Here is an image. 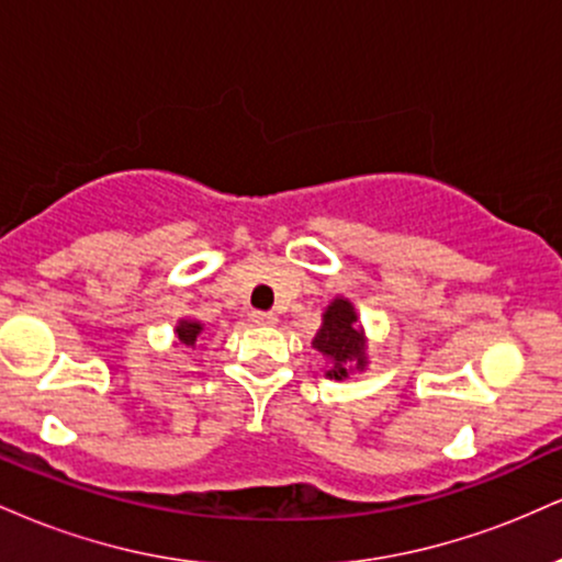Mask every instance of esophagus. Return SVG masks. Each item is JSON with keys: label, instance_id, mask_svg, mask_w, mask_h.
Masks as SVG:
<instances>
[{"label": "esophagus", "instance_id": "34e87169", "mask_svg": "<svg viewBox=\"0 0 562 562\" xmlns=\"http://www.w3.org/2000/svg\"><path fill=\"white\" fill-rule=\"evenodd\" d=\"M250 322H256V325H277V314H272V312H254V314H250Z\"/></svg>", "mask_w": 562, "mask_h": 562}]
</instances>
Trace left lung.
<instances>
[{
	"instance_id": "left-lung-1",
	"label": "left lung",
	"mask_w": 562,
	"mask_h": 562,
	"mask_svg": "<svg viewBox=\"0 0 562 562\" xmlns=\"http://www.w3.org/2000/svg\"><path fill=\"white\" fill-rule=\"evenodd\" d=\"M312 346L325 357L330 380H344L351 370L367 367V338L359 327L357 308L348 299H335L322 314V327L314 335Z\"/></svg>"
}]
</instances>
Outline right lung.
Here are the masks:
<instances>
[{
	"mask_svg": "<svg viewBox=\"0 0 562 562\" xmlns=\"http://www.w3.org/2000/svg\"><path fill=\"white\" fill-rule=\"evenodd\" d=\"M177 340L182 346H195V340H198V335L203 333V325H200L198 319H179L177 322Z\"/></svg>",
	"mask_w": 562,
	"mask_h": 562,
	"instance_id": "add662e5",
	"label": "right lung"
}]
</instances>
